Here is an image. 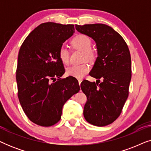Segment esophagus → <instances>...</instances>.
Wrapping results in <instances>:
<instances>
[{"instance_id": "1", "label": "esophagus", "mask_w": 151, "mask_h": 151, "mask_svg": "<svg viewBox=\"0 0 151 151\" xmlns=\"http://www.w3.org/2000/svg\"><path fill=\"white\" fill-rule=\"evenodd\" d=\"M82 81V79H78V82H79V85L80 86V84H81V82Z\"/></svg>"}]
</instances>
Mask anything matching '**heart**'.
<instances>
[{"label":"heart","mask_w":151,"mask_h":151,"mask_svg":"<svg viewBox=\"0 0 151 151\" xmlns=\"http://www.w3.org/2000/svg\"><path fill=\"white\" fill-rule=\"evenodd\" d=\"M71 44L74 48L83 52V58L93 62L96 60V53L91 48V41L85 35H78L72 40ZM58 56L62 63L67 64L69 61V52L65 45L60 47L58 51ZM89 71V66L86 63L82 65H73L68 67L66 73L68 76L77 78H82Z\"/></svg>","instance_id":"obj_1"}]
</instances>
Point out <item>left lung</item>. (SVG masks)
I'll use <instances>...</instances> for the list:
<instances>
[{"label":"left lung","mask_w":151,"mask_h":151,"mask_svg":"<svg viewBox=\"0 0 151 151\" xmlns=\"http://www.w3.org/2000/svg\"><path fill=\"white\" fill-rule=\"evenodd\" d=\"M76 29L96 42L98 57L89 75L103 80L100 83L82 82L81 89L87 98L84 117L97 127L109 125L119 116L129 96L131 80L129 47L122 37L106 24H76Z\"/></svg>","instance_id":"8db88e82"}]
</instances>
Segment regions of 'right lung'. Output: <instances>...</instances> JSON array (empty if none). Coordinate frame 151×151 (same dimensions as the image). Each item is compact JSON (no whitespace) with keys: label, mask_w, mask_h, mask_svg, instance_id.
Wrapping results in <instances>:
<instances>
[{"label":"right lung","mask_w":151,"mask_h":151,"mask_svg":"<svg viewBox=\"0 0 151 151\" xmlns=\"http://www.w3.org/2000/svg\"><path fill=\"white\" fill-rule=\"evenodd\" d=\"M74 32L73 24L45 22L35 28L20 47L18 97L24 113L36 124L50 127L59 122L64 104L80 89L75 78H60L65 70L59 49Z\"/></svg>","instance_id":"obj_1"}]
</instances>
